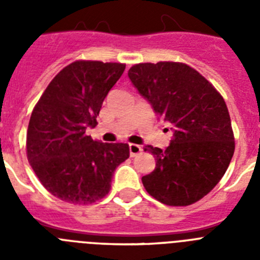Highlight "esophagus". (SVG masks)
<instances>
[{
	"label": "esophagus",
	"mask_w": 260,
	"mask_h": 260,
	"mask_svg": "<svg viewBox=\"0 0 260 260\" xmlns=\"http://www.w3.org/2000/svg\"><path fill=\"white\" fill-rule=\"evenodd\" d=\"M128 150H130V156H132V157H134V156L139 155V153L142 152V150H143V148H142L141 146H138V144L130 143V144H128Z\"/></svg>",
	"instance_id": "esophagus-1"
}]
</instances>
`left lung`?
Masks as SVG:
<instances>
[{
  "instance_id": "left-lung-1",
  "label": "left lung",
  "mask_w": 260,
  "mask_h": 260,
  "mask_svg": "<svg viewBox=\"0 0 260 260\" xmlns=\"http://www.w3.org/2000/svg\"><path fill=\"white\" fill-rule=\"evenodd\" d=\"M128 78L160 118L174 126L167 150L146 146L156 168L142 177L156 201L182 207L201 201L228 169L234 134L224 99L201 73L182 62L137 63Z\"/></svg>"
}]
</instances>
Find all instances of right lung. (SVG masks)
Here are the masks:
<instances>
[{
  "mask_svg": "<svg viewBox=\"0 0 260 260\" xmlns=\"http://www.w3.org/2000/svg\"><path fill=\"white\" fill-rule=\"evenodd\" d=\"M118 62L79 61L62 69L32 110L27 158L41 185L68 203L91 204L109 192L127 143H103L86 134L110 88L123 74Z\"/></svg>",
  "mask_w": 260,
  "mask_h": 260,
  "instance_id": "obj_1",
  "label": "right lung"
}]
</instances>
